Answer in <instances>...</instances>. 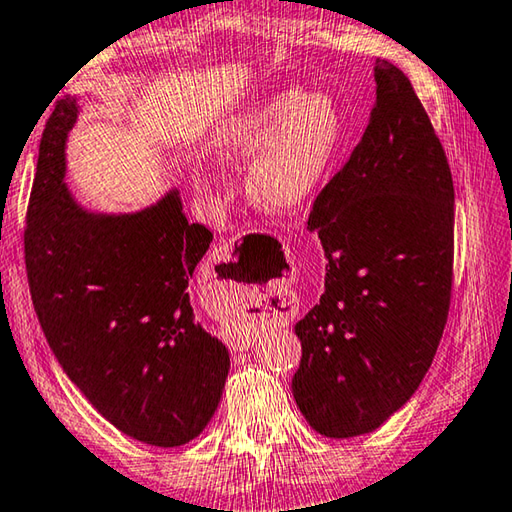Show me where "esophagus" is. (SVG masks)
<instances>
[{
  "label": "esophagus",
  "mask_w": 512,
  "mask_h": 512,
  "mask_svg": "<svg viewBox=\"0 0 512 512\" xmlns=\"http://www.w3.org/2000/svg\"><path fill=\"white\" fill-rule=\"evenodd\" d=\"M230 244H223V246H219L216 248V253H221V255H228L230 253ZM293 318V311H287V314H280V320L282 323H289V320ZM255 343V336L250 334V332H239V334H235L232 336V348L235 350H239V352H244V350H248L250 345Z\"/></svg>",
  "instance_id": "1"
}]
</instances>
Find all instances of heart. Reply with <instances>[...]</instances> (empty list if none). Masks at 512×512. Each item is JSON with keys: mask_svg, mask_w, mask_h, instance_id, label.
<instances>
[{"mask_svg": "<svg viewBox=\"0 0 512 512\" xmlns=\"http://www.w3.org/2000/svg\"><path fill=\"white\" fill-rule=\"evenodd\" d=\"M343 117L327 94L282 90L255 101L225 126L219 160L246 171L250 203L266 212L300 210L323 183L341 144ZM203 187V180H198Z\"/></svg>", "mask_w": 512, "mask_h": 512, "instance_id": "1", "label": "heart"}]
</instances>
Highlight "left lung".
I'll list each match as a JSON object with an SVG mask.
<instances>
[{"label":"left lung","mask_w":512,"mask_h":512,"mask_svg":"<svg viewBox=\"0 0 512 512\" xmlns=\"http://www.w3.org/2000/svg\"><path fill=\"white\" fill-rule=\"evenodd\" d=\"M361 142L316 196L309 230L327 257L325 293L296 323L291 388L327 438L375 431L418 391L452 298L454 183L427 110L402 69L375 63Z\"/></svg>","instance_id":"8db88e82"}]
</instances>
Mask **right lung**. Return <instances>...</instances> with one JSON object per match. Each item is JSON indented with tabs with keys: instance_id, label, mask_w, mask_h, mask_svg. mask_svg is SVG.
Instances as JSON below:
<instances>
[{
	"instance_id": "add662e5",
	"label": "right lung",
	"mask_w": 512,
	"mask_h": 512,
	"mask_svg": "<svg viewBox=\"0 0 512 512\" xmlns=\"http://www.w3.org/2000/svg\"><path fill=\"white\" fill-rule=\"evenodd\" d=\"M76 115L67 94L42 131L24 228L33 307L65 375L103 418L146 445H185L212 420L230 370L187 291L212 232L187 221L176 189L135 214L83 210L63 180ZM216 273L235 275L230 264Z\"/></svg>"
}]
</instances>
